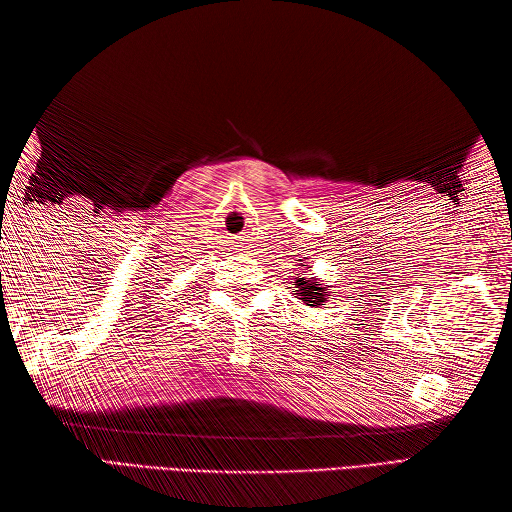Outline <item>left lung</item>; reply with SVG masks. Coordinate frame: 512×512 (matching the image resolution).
Segmentation results:
<instances>
[{"label": "left lung", "instance_id": "1", "mask_svg": "<svg viewBox=\"0 0 512 512\" xmlns=\"http://www.w3.org/2000/svg\"><path fill=\"white\" fill-rule=\"evenodd\" d=\"M296 287H298V296L300 300H303L305 305L309 307H318L322 305L326 296H329V292H326V287H322V283H318L316 279L313 281H307L305 277L303 279H296Z\"/></svg>", "mask_w": 512, "mask_h": 512}]
</instances>
